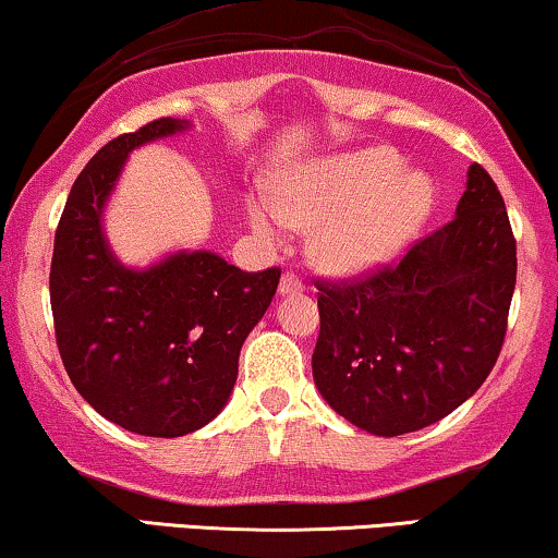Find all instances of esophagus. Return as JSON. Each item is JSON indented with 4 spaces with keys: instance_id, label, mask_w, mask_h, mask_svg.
Listing matches in <instances>:
<instances>
[{
    "instance_id": "esophagus-1",
    "label": "esophagus",
    "mask_w": 558,
    "mask_h": 558,
    "mask_svg": "<svg viewBox=\"0 0 558 558\" xmlns=\"http://www.w3.org/2000/svg\"><path fill=\"white\" fill-rule=\"evenodd\" d=\"M302 289H304V281H302L300 274H294V271L281 274L279 294H294V292H302Z\"/></svg>"
}]
</instances>
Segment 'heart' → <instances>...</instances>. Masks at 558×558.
<instances>
[{"instance_id": "obj_1", "label": "heart", "mask_w": 558, "mask_h": 558, "mask_svg": "<svg viewBox=\"0 0 558 558\" xmlns=\"http://www.w3.org/2000/svg\"><path fill=\"white\" fill-rule=\"evenodd\" d=\"M434 203L432 180L403 172L388 147H368L315 162L274 182L271 201L248 203V218L264 239L287 226L312 228L310 256L335 274L365 271L391 258L422 226Z\"/></svg>"}]
</instances>
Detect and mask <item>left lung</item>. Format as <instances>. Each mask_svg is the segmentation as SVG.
I'll use <instances>...</instances> for the list:
<instances>
[{"instance_id": "obj_1", "label": "left lung", "mask_w": 558, "mask_h": 558, "mask_svg": "<svg viewBox=\"0 0 558 558\" xmlns=\"http://www.w3.org/2000/svg\"><path fill=\"white\" fill-rule=\"evenodd\" d=\"M515 235L483 165L457 216L399 262L348 279L317 277L312 376L357 429L399 437L470 399L498 361L515 289Z\"/></svg>"}]
</instances>
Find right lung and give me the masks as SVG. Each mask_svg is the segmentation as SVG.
<instances>
[{
	"mask_svg": "<svg viewBox=\"0 0 558 558\" xmlns=\"http://www.w3.org/2000/svg\"><path fill=\"white\" fill-rule=\"evenodd\" d=\"M185 129L162 117L96 151L73 182L50 264L56 342L75 391L144 437H182L226 407L243 340L264 317L281 269L241 271L208 251L124 269L101 233V208L129 151Z\"/></svg>",
	"mask_w": 558,
	"mask_h": 558,
	"instance_id": "obj_1",
	"label": "right lung"
}]
</instances>
